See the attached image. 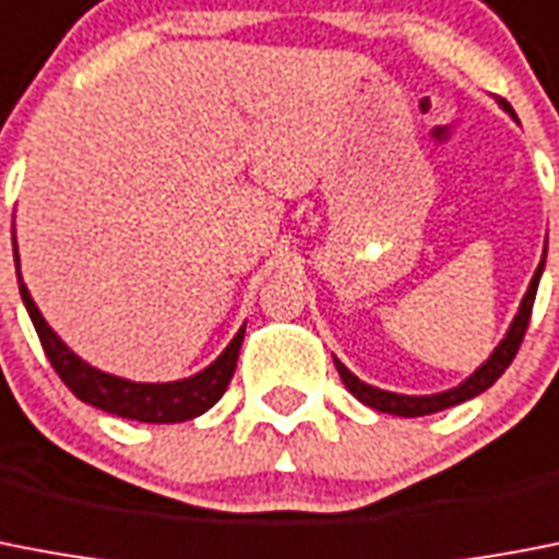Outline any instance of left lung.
<instances>
[{"label": "left lung", "mask_w": 559, "mask_h": 559, "mask_svg": "<svg viewBox=\"0 0 559 559\" xmlns=\"http://www.w3.org/2000/svg\"><path fill=\"white\" fill-rule=\"evenodd\" d=\"M497 105L503 107L511 119H514V110L506 105L503 98H497ZM514 121H518V119H514ZM543 270H546V247H543L540 264H537L532 281H528L526 295H523V301H520L518 316L511 318L503 341H500L489 358L483 360L480 367L468 374L466 381L457 383V386L443 389V392H435V395H401V392H386V389H378V386H372V383L360 381L358 374H352L349 369H346L344 364L335 358V355H332L337 374H341V381H344V386L349 389L352 395L358 397L364 406H369V409H374V412H386V415H397V417L435 415V412H443V409H449V406H457V403H463V401H472V397H477L480 392H486V389H489L491 383H495L497 378L506 372V369H509V364L514 360V355H518L520 344H523V335H526L528 318H532L534 295H537V287H540Z\"/></svg>", "instance_id": "left-lung-1"}]
</instances>
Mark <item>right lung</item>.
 I'll list each match as a JSON object with an SVG mask.
<instances>
[{
  "mask_svg": "<svg viewBox=\"0 0 559 559\" xmlns=\"http://www.w3.org/2000/svg\"><path fill=\"white\" fill-rule=\"evenodd\" d=\"M13 261H16L19 295H22V304H25L27 316H31L33 326H36V335H39L41 346H45V355H48V360L64 381V386L79 401L91 403V406H96L102 412H110V415L139 420V424H185V420H192V417L213 409L218 397L227 392L229 381H233V372H236L238 352H241L247 323H241V330L233 335V341L224 346L222 355L210 367L190 374V378L167 383L130 381V378H119V374L102 372V369L91 367L45 321L36 301L27 293L22 272H19L16 233H13Z\"/></svg>",
  "mask_w": 559,
  "mask_h": 559,
  "instance_id": "obj_1",
  "label": "right lung"
}]
</instances>
